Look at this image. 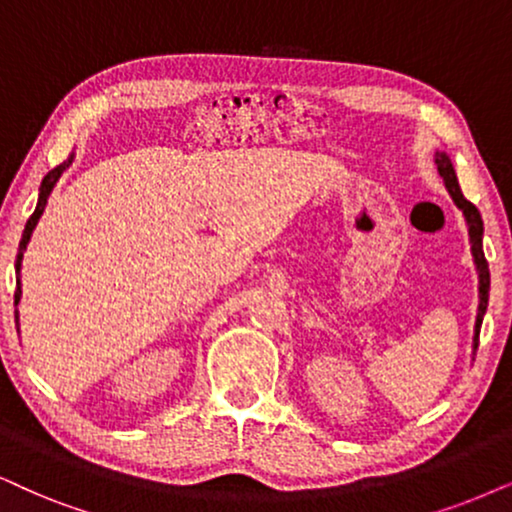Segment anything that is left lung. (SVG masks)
<instances>
[{"label": "left lung", "instance_id": "8db88e82", "mask_svg": "<svg viewBox=\"0 0 512 512\" xmlns=\"http://www.w3.org/2000/svg\"><path fill=\"white\" fill-rule=\"evenodd\" d=\"M435 165L439 177L444 179L446 191L449 196L454 198L456 208L463 212L465 217V226H468V236H470V252H472V262H475L477 269V290H480V304H477V319H475V335H472V352L477 349V340H480V328H482V319L487 314V304H489V264L484 260V250H482V236H484V224H482V215L470 200H465L461 186H458V177L454 165H451V158L442 151L435 153Z\"/></svg>", "mask_w": 512, "mask_h": 512}]
</instances>
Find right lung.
Segmentation results:
<instances>
[{
	"label": "right lung",
	"instance_id": "add662e5",
	"mask_svg": "<svg viewBox=\"0 0 512 512\" xmlns=\"http://www.w3.org/2000/svg\"><path fill=\"white\" fill-rule=\"evenodd\" d=\"M73 158H75V153H70V158L66 160V163H61V165H58V167H54V170L47 172V177L42 179V186H40V198H37V208H35V212H32V215H30L28 224H25V229H23V238H21V243H18V255H16V274H21L23 252H25V248H28V243H30V236H32V231H35L37 222H40V217H42L44 208H47V200H49V196H51V191H54L56 181L61 179V174L66 172L70 165H73ZM21 295H23V290H21V278H16V295H14V302H16V304L21 302ZM16 321H18V312H16Z\"/></svg>",
	"mask_w": 512,
	"mask_h": 512
}]
</instances>
